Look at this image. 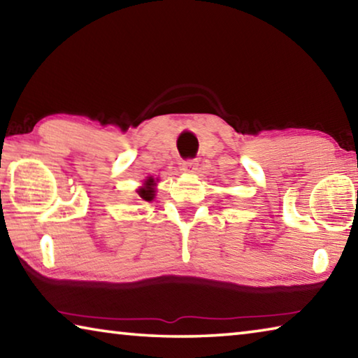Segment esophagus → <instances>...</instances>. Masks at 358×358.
<instances>
[{"mask_svg": "<svg viewBox=\"0 0 358 358\" xmlns=\"http://www.w3.org/2000/svg\"><path fill=\"white\" fill-rule=\"evenodd\" d=\"M199 167V161L197 159H187L183 162V171L185 172H189V173H194L197 171Z\"/></svg>", "mask_w": 358, "mask_h": 358, "instance_id": "esophagus-1", "label": "esophagus"}]
</instances>
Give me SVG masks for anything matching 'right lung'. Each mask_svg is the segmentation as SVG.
Instances as JSON below:
<instances>
[{
    "label": "right lung",
    "mask_w": 358,
    "mask_h": 358,
    "mask_svg": "<svg viewBox=\"0 0 358 358\" xmlns=\"http://www.w3.org/2000/svg\"><path fill=\"white\" fill-rule=\"evenodd\" d=\"M156 183H155V180L153 178H148L147 181H145V186L143 187H141V189H138L137 192H138V196H141L143 201H147V202H150V201H153V197H155V189H153V186H155Z\"/></svg>",
    "instance_id": "add662e5"
}]
</instances>
